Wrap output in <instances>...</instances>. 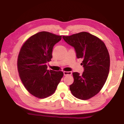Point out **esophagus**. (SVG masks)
Listing matches in <instances>:
<instances>
[{
	"label": "esophagus",
	"instance_id": "esophagus-1",
	"mask_svg": "<svg viewBox=\"0 0 124 124\" xmlns=\"http://www.w3.org/2000/svg\"><path fill=\"white\" fill-rule=\"evenodd\" d=\"M64 75H71L72 74V72H66V71H64L63 72Z\"/></svg>",
	"mask_w": 124,
	"mask_h": 124
}]
</instances>
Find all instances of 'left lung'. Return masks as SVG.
<instances>
[{
  "label": "left lung",
  "mask_w": 124,
  "mask_h": 124,
  "mask_svg": "<svg viewBox=\"0 0 124 124\" xmlns=\"http://www.w3.org/2000/svg\"><path fill=\"white\" fill-rule=\"evenodd\" d=\"M63 39L74 48L78 58L83 60L84 72H73L74 82L70 86L73 95L86 100L93 97L102 89L107 79L110 57L104 43L95 35L83 32Z\"/></svg>",
  "instance_id": "left-lung-1"
}]
</instances>
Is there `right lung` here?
<instances>
[{
  "instance_id": "right-lung-1",
  "label": "right lung",
  "mask_w": 124,
  "mask_h": 124,
  "mask_svg": "<svg viewBox=\"0 0 124 124\" xmlns=\"http://www.w3.org/2000/svg\"><path fill=\"white\" fill-rule=\"evenodd\" d=\"M61 38L50 32H39L29 38L20 50L17 60L20 79L35 97L44 98L52 95L63 76L61 71L47 69L54 45Z\"/></svg>"
}]
</instances>
